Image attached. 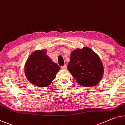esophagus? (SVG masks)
<instances>
[{
    "instance_id": "obj_1",
    "label": "esophagus",
    "mask_w": 125,
    "mask_h": 125,
    "mask_svg": "<svg viewBox=\"0 0 125 125\" xmlns=\"http://www.w3.org/2000/svg\"><path fill=\"white\" fill-rule=\"evenodd\" d=\"M66 68H67V66H66V64H65V65H64V66H61V69L63 70H65V69H66Z\"/></svg>"
}]
</instances>
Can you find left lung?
<instances>
[{"label": "left lung", "instance_id": "obj_1", "mask_svg": "<svg viewBox=\"0 0 125 125\" xmlns=\"http://www.w3.org/2000/svg\"><path fill=\"white\" fill-rule=\"evenodd\" d=\"M67 69L83 87L96 85L104 74V67L99 56L87 47L71 52Z\"/></svg>", "mask_w": 125, "mask_h": 125}]
</instances>
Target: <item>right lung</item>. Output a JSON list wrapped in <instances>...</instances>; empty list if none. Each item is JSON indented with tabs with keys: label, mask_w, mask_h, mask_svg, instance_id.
<instances>
[{
	"label": "right lung",
	"mask_w": 125,
	"mask_h": 125,
	"mask_svg": "<svg viewBox=\"0 0 125 125\" xmlns=\"http://www.w3.org/2000/svg\"><path fill=\"white\" fill-rule=\"evenodd\" d=\"M46 50L33 52L27 60L24 73L30 82L38 87H47L56 77L61 69L46 55Z\"/></svg>",
	"instance_id": "obj_1"
}]
</instances>
